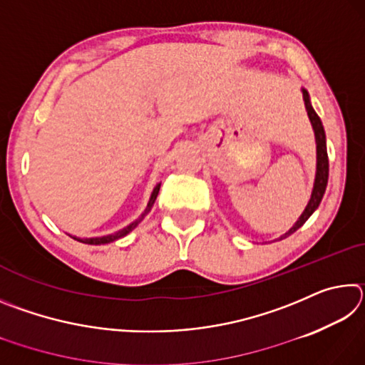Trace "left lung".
<instances>
[{
	"label": "left lung",
	"mask_w": 365,
	"mask_h": 365,
	"mask_svg": "<svg viewBox=\"0 0 365 365\" xmlns=\"http://www.w3.org/2000/svg\"><path fill=\"white\" fill-rule=\"evenodd\" d=\"M302 90V100H304V106L307 110V117L311 120L312 130H314V137H316V151H317V164H316V178H314V187H312V193L311 197H309L307 206L304 207V211L299 215V219L294 222V225L289 228L287 233H283L282 237H279L274 242H280V240H285L289 235H293L298 228L304 225V222L311 217V215L316 212V209L319 207L320 201H322L325 188H327V182H329V156H327V138H325V130L322 125V120L317 115L316 110H314L312 104H311V98H309V93L306 88Z\"/></svg>",
	"instance_id": "1"
}]
</instances>
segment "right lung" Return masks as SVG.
<instances>
[{
	"label": "right lung",
	"mask_w": 365,
	"mask_h": 365,
	"mask_svg": "<svg viewBox=\"0 0 365 365\" xmlns=\"http://www.w3.org/2000/svg\"><path fill=\"white\" fill-rule=\"evenodd\" d=\"M159 188H160V182L154 185V188H153V191H151V196H150V201H148V206H146L145 211L141 212L140 217H138L137 220H133L132 224H128L127 227L120 228V230H117V232H114V233H109V235H104V237H93V238H80V237H76V235H69V237H71V238H73V240H77V242H80V243H85V245H95V246H98V245H108V243H113V242H115V240L123 238V237H125V235L130 233V232L133 230V228L140 224L141 220L145 219V215H146L148 212L151 211V207H153V205H154V201H156V197H158Z\"/></svg>",
	"instance_id": "1"
}]
</instances>
